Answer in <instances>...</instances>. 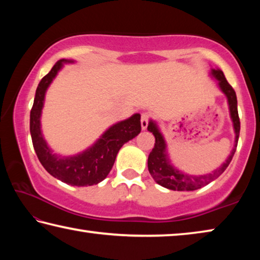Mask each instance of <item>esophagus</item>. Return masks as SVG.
<instances>
[{
	"instance_id": "34e87169",
	"label": "esophagus",
	"mask_w": 260,
	"mask_h": 260,
	"mask_svg": "<svg viewBox=\"0 0 260 260\" xmlns=\"http://www.w3.org/2000/svg\"><path fill=\"white\" fill-rule=\"evenodd\" d=\"M149 118H150V114L148 112H143L141 114V127H142V129H147L149 124Z\"/></svg>"
}]
</instances>
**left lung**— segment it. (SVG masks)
Instances as JSON below:
<instances>
[{
	"instance_id": "obj_1",
	"label": "left lung",
	"mask_w": 260,
	"mask_h": 260,
	"mask_svg": "<svg viewBox=\"0 0 260 260\" xmlns=\"http://www.w3.org/2000/svg\"><path fill=\"white\" fill-rule=\"evenodd\" d=\"M211 74L218 80V85L220 89L223 94L226 95L228 105H230V112H231V118L233 121V126H234V132H235V146L233 149L232 153L230 157L227 158V160L223 162V164L219 167V169L214 170L212 173L204 174V175H191L183 173L181 171L175 169V167L171 164L170 159L167 158L166 153V143L165 140L162 138L161 133L158 129L155 121L150 120L148 125V131L151 132L155 136V147H153L152 151L148 157V170L150 172L151 177L153 180L160 186L165 187L167 189H171V190H178V191H190V190H196V189H200L202 187L206 186L210 182H212L213 180L217 179L220 174L223 173V171L227 169V166L230 165L232 161V158L234 156L237 141H239V135H240V118H239V112H237V99L235 90L233 89V87L228 83L226 80L225 76H223V72L221 70H214L212 69Z\"/></svg>"
}]
</instances>
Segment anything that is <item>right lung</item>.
I'll list each match as a JSON object with an SVG mask.
<instances>
[{"instance_id":"add662e5","label":"right lung","mask_w":260,"mask_h":260,"mask_svg":"<svg viewBox=\"0 0 260 260\" xmlns=\"http://www.w3.org/2000/svg\"><path fill=\"white\" fill-rule=\"evenodd\" d=\"M73 60L60 59L50 72L41 79L35 91V99L29 117V131L34 150L39 160L52 177L71 186H93L103 181L110 173L120 148L141 132V116L135 113L131 118L110 127L96 142L79 155L60 157L52 153L41 133L40 117L45 95L63 63Z\"/></svg>"}]
</instances>
